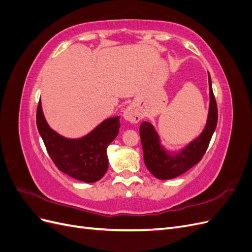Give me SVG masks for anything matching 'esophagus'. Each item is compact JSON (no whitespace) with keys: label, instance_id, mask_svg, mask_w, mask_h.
<instances>
[{"label":"esophagus","instance_id":"34e87169","mask_svg":"<svg viewBox=\"0 0 252 252\" xmlns=\"http://www.w3.org/2000/svg\"><path fill=\"white\" fill-rule=\"evenodd\" d=\"M123 118L125 121L129 122V123H138L140 121V114L139 111L136 110L134 106H128L123 113Z\"/></svg>","mask_w":252,"mask_h":252}]
</instances>
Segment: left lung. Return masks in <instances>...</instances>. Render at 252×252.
<instances>
[{
	"label": "left lung",
	"instance_id": "obj_1",
	"mask_svg": "<svg viewBox=\"0 0 252 252\" xmlns=\"http://www.w3.org/2000/svg\"><path fill=\"white\" fill-rule=\"evenodd\" d=\"M209 107L208 116L202 132L194 140L180 149L167 148L161 136L150 122H143L140 135L144 154V163L150 173L158 180H170L185 173L199 163L212 138L218 124V108L208 72Z\"/></svg>",
	"mask_w": 252,
	"mask_h": 252
}]
</instances>
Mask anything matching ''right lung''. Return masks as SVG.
<instances>
[{"instance_id":"obj_1","label":"right lung","mask_w":252,"mask_h":252,"mask_svg":"<svg viewBox=\"0 0 252 252\" xmlns=\"http://www.w3.org/2000/svg\"><path fill=\"white\" fill-rule=\"evenodd\" d=\"M36 126L48 155L61 171L85 183H94L104 177L108 169L107 147L119 134L120 117L106 119L86 135L70 139L49 126L40 101Z\"/></svg>"}]
</instances>
